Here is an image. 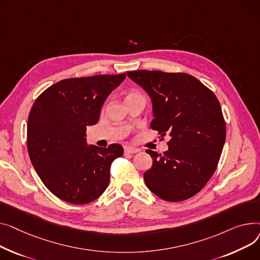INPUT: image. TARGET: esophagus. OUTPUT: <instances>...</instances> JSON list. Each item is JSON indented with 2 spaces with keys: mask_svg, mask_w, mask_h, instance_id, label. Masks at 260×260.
<instances>
[{
  "mask_svg": "<svg viewBox=\"0 0 260 260\" xmlns=\"http://www.w3.org/2000/svg\"><path fill=\"white\" fill-rule=\"evenodd\" d=\"M139 151H140V149H137L135 147H130V146L125 147V153H128V154L136 153V152H139Z\"/></svg>",
  "mask_w": 260,
  "mask_h": 260,
  "instance_id": "1",
  "label": "esophagus"
}]
</instances>
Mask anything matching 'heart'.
<instances>
[{"mask_svg":"<svg viewBox=\"0 0 260 260\" xmlns=\"http://www.w3.org/2000/svg\"><path fill=\"white\" fill-rule=\"evenodd\" d=\"M136 99H145V98L142 93L137 92V91H130V92H128L127 95H126V102L133 101V100H136Z\"/></svg>","mask_w":260,"mask_h":260,"instance_id":"b5f03b06","label":"heart"}]
</instances>
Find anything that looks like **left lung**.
I'll use <instances>...</instances> for the list:
<instances>
[{"label":"left lung","instance_id":"left-lung-1","mask_svg":"<svg viewBox=\"0 0 260 260\" xmlns=\"http://www.w3.org/2000/svg\"><path fill=\"white\" fill-rule=\"evenodd\" d=\"M152 102L151 128L168 134L167 151L146 150L153 165L144 174L151 192L181 202L200 192L215 172L225 141L220 104L212 91L187 73L127 72Z\"/></svg>","mask_w":260,"mask_h":260}]
</instances>
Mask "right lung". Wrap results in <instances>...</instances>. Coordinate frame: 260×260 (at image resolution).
<instances>
[{
	"label": "right lung",
	"instance_id": "1",
	"mask_svg": "<svg viewBox=\"0 0 260 260\" xmlns=\"http://www.w3.org/2000/svg\"><path fill=\"white\" fill-rule=\"evenodd\" d=\"M125 78L126 73L59 81L46 89L30 110V160L44 185L62 201L88 204L108 187L110 166L124 149L118 144L88 145L86 130L98 123L106 99Z\"/></svg>",
	"mask_w": 260,
	"mask_h": 260
}]
</instances>
